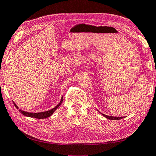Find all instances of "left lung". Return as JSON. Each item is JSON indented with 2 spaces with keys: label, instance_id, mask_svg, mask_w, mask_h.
<instances>
[{
  "label": "left lung",
  "instance_id": "obj_1",
  "mask_svg": "<svg viewBox=\"0 0 156 156\" xmlns=\"http://www.w3.org/2000/svg\"><path fill=\"white\" fill-rule=\"evenodd\" d=\"M101 113L102 115L105 116V118H107V119H109V120H120V119H122V118H123V117H114V116H109L107 115L103 114V113Z\"/></svg>",
  "mask_w": 156,
  "mask_h": 156
}]
</instances>
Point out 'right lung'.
<instances>
[{
	"instance_id": "obj_1",
	"label": "right lung",
	"mask_w": 156,
	"mask_h": 156,
	"mask_svg": "<svg viewBox=\"0 0 156 156\" xmlns=\"http://www.w3.org/2000/svg\"><path fill=\"white\" fill-rule=\"evenodd\" d=\"M62 100H63V98L62 97L61 100H60V102H59V104L57 105V106L55 107L54 108H53L51 110H49V111H47V112H39V113H30V112H25V111H23V110H20L19 109V112L22 113L23 115H24L25 116H27V117H31V118H38V119H44V118H47L49 117V116H51L53 113H54L55 111H56L58 108L59 107V106L61 103L62 102ZM14 106L18 109V107L16 105L14 102Z\"/></svg>"
}]
</instances>
